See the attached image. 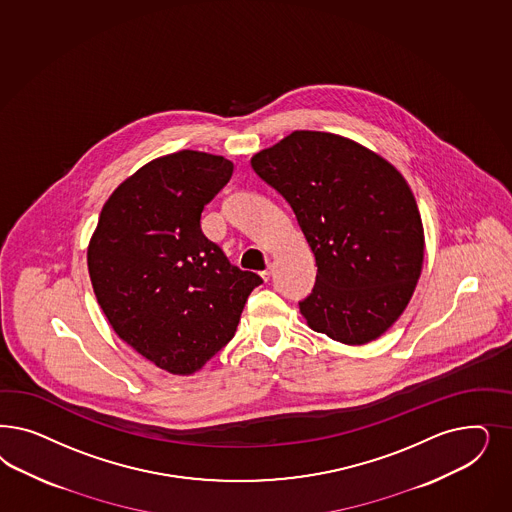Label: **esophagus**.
I'll return each instance as SVG.
<instances>
[{
    "mask_svg": "<svg viewBox=\"0 0 512 512\" xmlns=\"http://www.w3.org/2000/svg\"><path fill=\"white\" fill-rule=\"evenodd\" d=\"M260 275H262V279H264V281H269V277H271V267L264 269Z\"/></svg>",
    "mask_w": 512,
    "mask_h": 512,
    "instance_id": "34e87169",
    "label": "esophagus"
}]
</instances>
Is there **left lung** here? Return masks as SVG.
<instances>
[{
  "mask_svg": "<svg viewBox=\"0 0 512 512\" xmlns=\"http://www.w3.org/2000/svg\"><path fill=\"white\" fill-rule=\"evenodd\" d=\"M288 201L316 260L299 311L318 333L365 345L405 311L424 262V228L396 167L341 135L290 133L252 160Z\"/></svg>",
  "mask_w": 512,
  "mask_h": 512,
  "instance_id": "left-lung-1",
  "label": "left lung"
}]
</instances>
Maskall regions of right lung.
Here are the masks:
<instances>
[{
  "instance_id": "right-lung-1",
  "label": "right lung",
  "mask_w": 512,
  "mask_h": 512,
  "mask_svg": "<svg viewBox=\"0 0 512 512\" xmlns=\"http://www.w3.org/2000/svg\"><path fill=\"white\" fill-rule=\"evenodd\" d=\"M231 173L230 160L198 150L156 158L107 199L90 239L88 273L109 324L173 375H192L230 343L264 282L201 231Z\"/></svg>"
}]
</instances>
